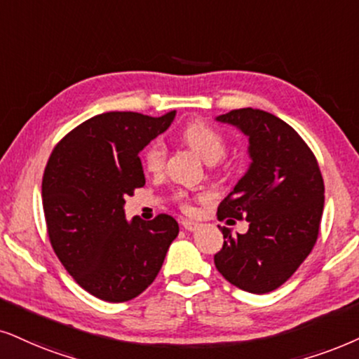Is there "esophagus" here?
<instances>
[{"label": "esophagus", "mask_w": 359, "mask_h": 359, "mask_svg": "<svg viewBox=\"0 0 359 359\" xmlns=\"http://www.w3.org/2000/svg\"><path fill=\"white\" fill-rule=\"evenodd\" d=\"M182 226L185 230H189V232H195V230H198L201 224H197V222L194 220H182Z\"/></svg>", "instance_id": "esophagus-1"}]
</instances>
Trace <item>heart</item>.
Returning a JSON list of instances; mask_svg holds the SVG:
<instances>
[{
    "instance_id": "obj_1",
    "label": "heart",
    "mask_w": 359,
    "mask_h": 359,
    "mask_svg": "<svg viewBox=\"0 0 359 359\" xmlns=\"http://www.w3.org/2000/svg\"><path fill=\"white\" fill-rule=\"evenodd\" d=\"M182 140L192 151L197 154L202 161H205L207 164H215L222 157L225 156L226 151V142L219 130L213 129L212 126L205 124V122L195 121L192 124H189L182 133ZM165 162V149L162 146V142H152L151 146L144 152V165L149 172L157 174L162 170ZM180 198H185L184 194H179ZM185 208L187 203H184Z\"/></svg>"
}]
</instances>
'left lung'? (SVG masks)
Masks as SVG:
<instances>
[{"label":"left lung","mask_w":359,"mask_h":359,"mask_svg":"<svg viewBox=\"0 0 359 359\" xmlns=\"http://www.w3.org/2000/svg\"><path fill=\"white\" fill-rule=\"evenodd\" d=\"M248 139L250 165L220 203L219 220L243 219L247 233H224L213 257L226 281L248 293L283 285L318 238L325 185L318 162L293 127L260 109H235L215 117Z\"/></svg>","instance_id":"obj_1"}]
</instances>
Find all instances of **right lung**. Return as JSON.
I'll list each match as a JSON object with an SVG mask.
<instances>
[{"label": "right lung", "mask_w": 359, "mask_h": 359, "mask_svg": "<svg viewBox=\"0 0 359 359\" xmlns=\"http://www.w3.org/2000/svg\"><path fill=\"white\" fill-rule=\"evenodd\" d=\"M162 117L106 112L54 147L43 177L51 245L69 275L104 302L133 300L156 280L179 224L161 213L126 219L127 195L146 184L139 152L169 129Z\"/></svg>", "instance_id": "right-lung-1"}]
</instances>
